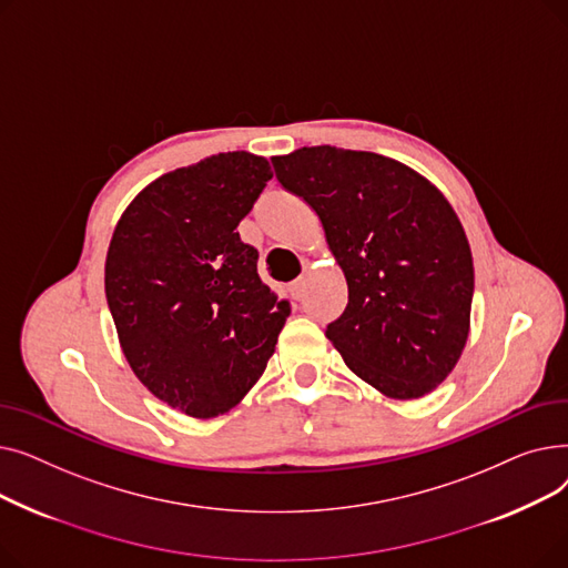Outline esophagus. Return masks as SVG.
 I'll use <instances>...</instances> for the list:
<instances>
[{"label": "esophagus", "mask_w": 568, "mask_h": 568, "mask_svg": "<svg viewBox=\"0 0 568 568\" xmlns=\"http://www.w3.org/2000/svg\"><path fill=\"white\" fill-rule=\"evenodd\" d=\"M304 290H306V276H300V278L290 283V292H292L294 300H302Z\"/></svg>", "instance_id": "34e87169"}]
</instances>
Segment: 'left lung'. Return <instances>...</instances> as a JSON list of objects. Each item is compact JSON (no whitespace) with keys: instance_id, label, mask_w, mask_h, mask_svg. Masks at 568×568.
<instances>
[{"instance_id":"1","label":"left lung","mask_w":568,"mask_h":568,"mask_svg":"<svg viewBox=\"0 0 568 568\" xmlns=\"http://www.w3.org/2000/svg\"><path fill=\"white\" fill-rule=\"evenodd\" d=\"M281 186L317 214L347 281L326 338L389 398H422L458 364L469 334L474 264L446 197L373 152L302 146L272 159Z\"/></svg>"}]
</instances>
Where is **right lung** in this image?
<instances>
[{
    "label": "right lung",
    "mask_w": 568,
    "mask_h": 568,
    "mask_svg": "<svg viewBox=\"0 0 568 568\" xmlns=\"http://www.w3.org/2000/svg\"><path fill=\"white\" fill-rule=\"evenodd\" d=\"M272 176L248 152L209 156L149 184L112 234L105 296L126 362L195 419L251 392L290 315L236 232Z\"/></svg>",
    "instance_id": "1"
}]
</instances>
